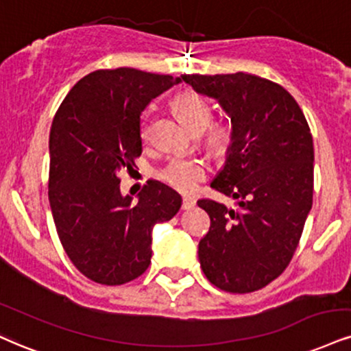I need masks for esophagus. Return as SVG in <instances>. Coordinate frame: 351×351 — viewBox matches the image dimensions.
<instances>
[{"label": "esophagus", "instance_id": "obj_1", "mask_svg": "<svg viewBox=\"0 0 351 351\" xmlns=\"http://www.w3.org/2000/svg\"><path fill=\"white\" fill-rule=\"evenodd\" d=\"M194 206H196V199H193V197H183V204H181V208L191 209Z\"/></svg>", "mask_w": 351, "mask_h": 351}]
</instances>
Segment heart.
Returning <instances> with one entry per match:
<instances>
[{
  "label": "heart",
  "instance_id": "1",
  "mask_svg": "<svg viewBox=\"0 0 351 351\" xmlns=\"http://www.w3.org/2000/svg\"><path fill=\"white\" fill-rule=\"evenodd\" d=\"M171 109L191 132L204 130V142L216 155L229 150L234 141V125L229 119H213V106L193 90L180 91L171 99ZM142 141H149V129L142 128ZM208 176V165L199 158L175 157L158 171V178L180 193H193Z\"/></svg>",
  "mask_w": 351,
  "mask_h": 351
}]
</instances>
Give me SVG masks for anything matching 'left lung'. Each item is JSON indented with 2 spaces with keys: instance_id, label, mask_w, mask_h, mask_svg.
Wrapping results in <instances>:
<instances>
[{
  "instance_id": "1",
  "label": "left lung",
  "mask_w": 351,
  "mask_h": 351,
  "mask_svg": "<svg viewBox=\"0 0 351 351\" xmlns=\"http://www.w3.org/2000/svg\"><path fill=\"white\" fill-rule=\"evenodd\" d=\"M181 80L216 98L234 125L229 157L210 188L234 197L237 208L197 201L210 217L197 250L201 268L219 289L253 293L288 268L312 208L309 124L296 99L267 78L239 71Z\"/></svg>"
}]
</instances>
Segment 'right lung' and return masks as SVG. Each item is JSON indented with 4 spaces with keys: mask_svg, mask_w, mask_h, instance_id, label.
Instances as JSON below:
<instances>
[{
    "mask_svg": "<svg viewBox=\"0 0 351 351\" xmlns=\"http://www.w3.org/2000/svg\"><path fill=\"white\" fill-rule=\"evenodd\" d=\"M180 78L135 69L96 70L71 88L50 129L49 201L71 263L91 281L119 286L149 268L152 227L181 196L149 180L138 201L122 196L121 171L142 154L141 114Z\"/></svg>",
    "mask_w": 351,
    "mask_h": 351,
    "instance_id": "obj_1",
    "label": "right lung"
}]
</instances>
